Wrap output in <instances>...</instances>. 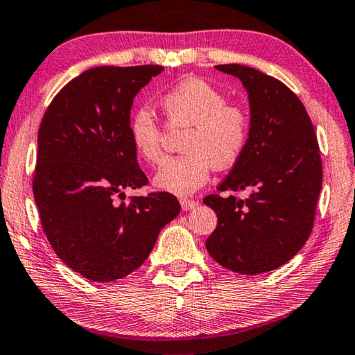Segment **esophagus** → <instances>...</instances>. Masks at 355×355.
<instances>
[{
	"label": "esophagus",
	"mask_w": 355,
	"mask_h": 355,
	"mask_svg": "<svg viewBox=\"0 0 355 355\" xmlns=\"http://www.w3.org/2000/svg\"><path fill=\"white\" fill-rule=\"evenodd\" d=\"M180 204H182V208H183L184 211L194 210V208L199 205L198 202H196V200H191V199H182V200H180Z\"/></svg>",
	"instance_id": "34e87169"
}]
</instances>
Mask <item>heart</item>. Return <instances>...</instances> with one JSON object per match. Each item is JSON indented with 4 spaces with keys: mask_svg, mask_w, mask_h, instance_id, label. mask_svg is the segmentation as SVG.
<instances>
[{
    "mask_svg": "<svg viewBox=\"0 0 355 355\" xmlns=\"http://www.w3.org/2000/svg\"><path fill=\"white\" fill-rule=\"evenodd\" d=\"M159 105L171 128H188L182 150L155 175V187L166 193L189 196L210 178L213 166L227 168L248 145L251 120L239 104L227 103L221 89L202 78H188L162 94ZM129 136L139 157L156 164L164 156L162 131L155 115L140 107L129 120Z\"/></svg>",
    "mask_w": 355,
    "mask_h": 355,
    "instance_id": "obj_1",
    "label": "heart"
}]
</instances>
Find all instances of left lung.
Returning a JSON list of instances; mask_svg holds the SVG:
<instances>
[{
	"label": "left lung",
	"instance_id": "left-lung-1",
	"mask_svg": "<svg viewBox=\"0 0 355 355\" xmlns=\"http://www.w3.org/2000/svg\"><path fill=\"white\" fill-rule=\"evenodd\" d=\"M248 92V145L218 191L248 189L246 199L210 194L218 226L207 251L241 275L270 272L306 243L322 188L319 145L302 101L283 82L241 64H218Z\"/></svg>",
	"mask_w": 355,
	"mask_h": 355
}]
</instances>
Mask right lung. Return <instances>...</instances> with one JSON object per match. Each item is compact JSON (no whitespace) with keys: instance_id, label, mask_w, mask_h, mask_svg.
Segmentation results:
<instances>
[{"instance_id":"right-lung-1","label":"right lung","mask_w":355,"mask_h":355,"mask_svg":"<svg viewBox=\"0 0 355 355\" xmlns=\"http://www.w3.org/2000/svg\"><path fill=\"white\" fill-rule=\"evenodd\" d=\"M164 67L99 66L72 78L44 114L33 194L61 261L99 283L145 262L161 229L180 213L173 194L120 202L148 183L129 136L136 94Z\"/></svg>"}]
</instances>
